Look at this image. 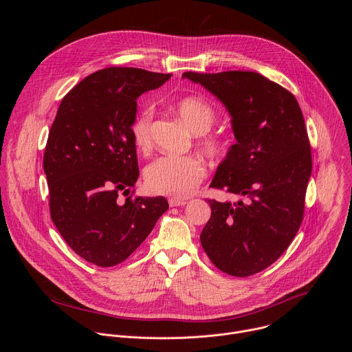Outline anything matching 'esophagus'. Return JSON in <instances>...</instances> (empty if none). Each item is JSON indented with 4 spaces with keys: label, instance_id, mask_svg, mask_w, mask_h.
I'll list each match as a JSON object with an SVG mask.
<instances>
[{
    "label": "esophagus",
    "instance_id": "obj_1",
    "mask_svg": "<svg viewBox=\"0 0 352 352\" xmlns=\"http://www.w3.org/2000/svg\"><path fill=\"white\" fill-rule=\"evenodd\" d=\"M188 202L184 199H178V197H170L168 199V205L171 208H177V206H185Z\"/></svg>",
    "mask_w": 352,
    "mask_h": 352
}]
</instances>
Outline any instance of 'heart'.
Wrapping results in <instances>:
<instances>
[{"mask_svg":"<svg viewBox=\"0 0 352 352\" xmlns=\"http://www.w3.org/2000/svg\"><path fill=\"white\" fill-rule=\"evenodd\" d=\"M178 117L196 135H200V147L209 156L223 152L219 138L210 136L216 121L214 109L199 97H184L175 104ZM153 107H144L131 126V135L138 150L146 153L152 148ZM206 175L205 164L195 156H162L150 163L144 170V182L150 192L174 197L189 196Z\"/></svg>","mask_w":352,"mask_h":352,"instance_id":"obj_1","label":"heart"}]
</instances>
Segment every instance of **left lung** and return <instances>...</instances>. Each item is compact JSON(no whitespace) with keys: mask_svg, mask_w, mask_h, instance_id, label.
<instances>
[{"mask_svg":"<svg viewBox=\"0 0 352 352\" xmlns=\"http://www.w3.org/2000/svg\"><path fill=\"white\" fill-rule=\"evenodd\" d=\"M204 86L231 117L236 143L210 186L243 196L209 200L212 216L200 242L221 272L248 277L274 263L304 217L312 156L302 111L294 94L258 72H184Z\"/></svg>","mask_w":352,"mask_h":352,"instance_id":"left-lung-1","label":"left lung"}]
</instances>
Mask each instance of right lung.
<instances>
[{
  "label": "right lung",
  "instance_id": "1",
  "mask_svg": "<svg viewBox=\"0 0 352 352\" xmlns=\"http://www.w3.org/2000/svg\"><path fill=\"white\" fill-rule=\"evenodd\" d=\"M170 78L139 68L100 69L68 91L50 129L43 159L50 213L74 252L96 266L124 262L168 209L163 196L128 195L139 177L131 135L136 100Z\"/></svg>",
  "mask_w": 352,
  "mask_h": 352
}]
</instances>
